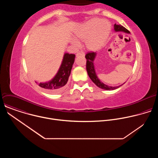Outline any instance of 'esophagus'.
I'll return each instance as SVG.
<instances>
[{"mask_svg":"<svg viewBox=\"0 0 158 158\" xmlns=\"http://www.w3.org/2000/svg\"><path fill=\"white\" fill-rule=\"evenodd\" d=\"M83 56V57H84L85 56V53L84 52H77V54H76V56L77 57V56Z\"/></svg>","mask_w":158,"mask_h":158,"instance_id":"obj_1","label":"esophagus"}]
</instances>
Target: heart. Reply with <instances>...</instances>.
Here are the masks:
<instances>
[{
	"label": "heart",
	"instance_id": "heart-1",
	"mask_svg": "<svg viewBox=\"0 0 158 158\" xmlns=\"http://www.w3.org/2000/svg\"><path fill=\"white\" fill-rule=\"evenodd\" d=\"M110 31V24L107 21L93 19L81 26L74 33L79 40H85V46L90 50H97L101 48L106 42ZM71 39V43L75 46H79V42Z\"/></svg>",
	"mask_w": 158,
	"mask_h": 158
}]
</instances>
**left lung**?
I'll use <instances>...</instances> for the list:
<instances>
[{"mask_svg":"<svg viewBox=\"0 0 158 158\" xmlns=\"http://www.w3.org/2000/svg\"><path fill=\"white\" fill-rule=\"evenodd\" d=\"M114 31L116 32H126L127 34H130V32L127 29H126L125 27H124L123 26H122L121 25L114 24ZM96 55H97L96 52H89L85 55V59H87L86 70H87L88 76L90 77V79L92 80V81L98 87H99L102 89L109 90V91H110V90H114L116 89H118L120 86H121L123 84L120 85L119 86H116V87L109 86V85H107L104 84L102 82H101L99 80V79L98 78V77L96 73L94 65V60L96 58Z\"/></svg>","mask_w":158,"mask_h":158,"instance_id":"1","label":"left lung"}]
</instances>
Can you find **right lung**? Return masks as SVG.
<instances>
[{
  "label": "right lung",
  "instance_id": "right-lung-1",
  "mask_svg": "<svg viewBox=\"0 0 158 158\" xmlns=\"http://www.w3.org/2000/svg\"><path fill=\"white\" fill-rule=\"evenodd\" d=\"M75 55L65 53L62 61L56 75L49 81L46 82H35L41 87L51 93H59L68 81L73 65L75 60Z\"/></svg>",
  "mask_w": 158,
  "mask_h": 158
}]
</instances>
